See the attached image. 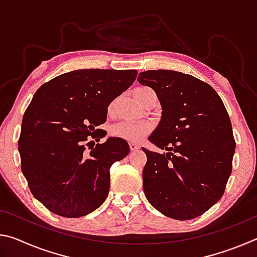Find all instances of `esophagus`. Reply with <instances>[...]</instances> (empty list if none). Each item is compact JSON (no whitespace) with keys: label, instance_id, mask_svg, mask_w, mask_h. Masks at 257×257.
Returning a JSON list of instances; mask_svg holds the SVG:
<instances>
[{"label":"esophagus","instance_id":"obj_1","mask_svg":"<svg viewBox=\"0 0 257 257\" xmlns=\"http://www.w3.org/2000/svg\"><path fill=\"white\" fill-rule=\"evenodd\" d=\"M129 149H130V151H137V150H139V145L132 143V144H129Z\"/></svg>","mask_w":257,"mask_h":257}]
</instances>
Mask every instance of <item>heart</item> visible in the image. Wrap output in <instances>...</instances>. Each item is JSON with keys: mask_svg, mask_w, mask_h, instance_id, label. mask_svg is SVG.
Returning a JSON list of instances; mask_svg holds the SVG:
<instances>
[{"mask_svg": "<svg viewBox=\"0 0 257 257\" xmlns=\"http://www.w3.org/2000/svg\"><path fill=\"white\" fill-rule=\"evenodd\" d=\"M150 88L147 87H142L138 88L135 93L144 92ZM114 103H111L108 106V111H112ZM152 125L150 123H129V122H116L111 127L110 133L112 136L118 137L121 139H124L127 142L132 143H138L141 142L143 138L147 136L151 133Z\"/></svg>", "mask_w": 257, "mask_h": 257, "instance_id": "heart-1", "label": "heart"}]
</instances>
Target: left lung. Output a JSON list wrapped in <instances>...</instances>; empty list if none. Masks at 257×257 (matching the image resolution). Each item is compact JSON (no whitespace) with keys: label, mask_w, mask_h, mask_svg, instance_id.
Listing matches in <instances>:
<instances>
[{"label":"left lung","mask_w":257,"mask_h":257,"mask_svg":"<svg viewBox=\"0 0 257 257\" xmlns=\"http://www.w3.org/2000/svg\"><path fill=\"white\" fill-rule=\"evenodd\" d=\"M154 89L161 121L149 141L168 153L143 149V188L152 206L176 220L202 215L222 197L236 149L225 106L212 87L172 70L139 73Z\"/></svg>","instance_id":"1"}]
</instances>
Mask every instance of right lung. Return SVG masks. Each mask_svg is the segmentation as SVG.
I'll list each match as a JSON object with an SVG mask.
<instances>
[{
  "label": "right lung",
  "instance_id": "add662e5",
  "mask_svg": "<svg viewBox=\"0 0 257 257\" xmlns=\"http://www.w3.org/2000/svg\"><path fill=\"white\" fill-rule=\"evenodd\" d=\"M136 70L81 69L42 85L26 110L18 150L21 171L34 197L64 217L87 215L102 205L110 189L111 165L129 145L96 129L107 106L133 85Z\"/></svg>",
  "mask_w": 257,
  "mask_h": 257
}]
</instances>
